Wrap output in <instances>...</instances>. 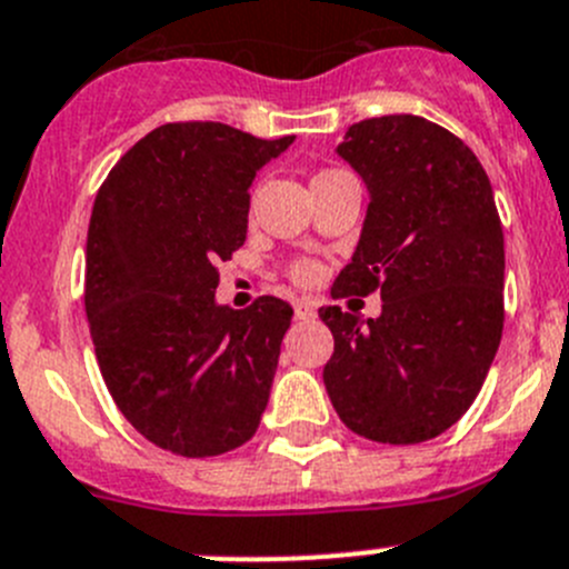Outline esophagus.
Returning <instances> with one entry per match:
<instances>
[{"instance_id": "34e87169", "label": "esophagus", "mask_w": 569, "mask_h": 569, "mask_svg": "<svg viewBox=\"0 0 569 569\" xmlns=\"http://www.w3.org/2000/svg\"><path fill=\"white\" fill-rule=\"evenodd\" d=\"M293 312H296V319H312L316 316V301L310 299H296L293 301Z\"/></svg>"}]
</instances>
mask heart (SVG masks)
I'll return each mask as SVG.
<instances>
[{
  "label": "heart",
  "instance_id": "b5f03b06",
  "mask_svg": "<svg viewBox=\"0 0 569 569\" xmlns=\"http://www.w3.org/2000/svg\"><path fill=\"white\" fill-rule=\"evenodd\" d=\"M338 174H343V171H338V169L316 171V174H312V186H319V182H325V180H332V177H338ZM319 273H321L319 264L310 262V259H299V262L290 264V279L299 281V284H312V281H319Z\"/></svg>",
  "mask_w": 569,
  "mask_h": 569
}]
</instances>
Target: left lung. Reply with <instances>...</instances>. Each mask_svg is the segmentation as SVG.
<instances>
[{"mask_svg": "<svg viewBox=\"0 0 569 569\" xmlns=\"http://www.w3.org/2000/svg\"><path fill=\"white\" fill-rule=\"evenodd\" d=\"M338 154L369 208L332 299L380 293L367 319L319 316L336 338L325 387L347 429L411 446L442 435L479 395L505 325V237L491 182L457 134L417 114L352 123Z\"/></svg>", "mask_w": 569, "mask_h": 569, "instance_id": "obj_1", "label": "left lung"}]
</instances>
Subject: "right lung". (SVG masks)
Listing matches in <instances>:
<instances>
[{
    "label": "right lung",
    "mask_w": 569,
    "mask_h": 569,
    "mask_svg": "<svg viewBox=\"0 0 569 569\" xmlns=\"http://www.w3.org/2000/svg\"><path fill=\"white\" fill-rule=\"evenodd\" d=\"M290 143L163 123L98 189L83 273L98 367L121 415L171 455H226L259 429L293 307L259 296L231 310L213 290L244 242L250 182Z\"/></svg>",
    "instance_id": "obj_1"
}]
</instances>
